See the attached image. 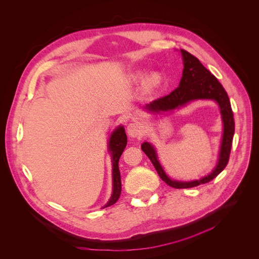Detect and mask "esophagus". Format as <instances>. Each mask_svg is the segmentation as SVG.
I'll list each match as a JSON object with an SVG mask.
<instances>
[{"label":"esophagus","mask_w":259,"mask_h":259,"mask_svg":"<svg viewBox=\"0 0 259 259\" xmlns=\"http://www.w3.org/2000/svg\"><path fill=\"white\" fill-rule=\"evenodd\" d=\"M127 133L130 137H141L143 135V128L137 123H130L127 126Z\"/></svg>","instance_id":"1"}]
</instances>
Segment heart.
<instances>
[{
    "label": "heart",
    "mask_w": 259,
    "mask_h": 259,
    "mask_svg": "<svg viewBox=\"0 0 259 259\" xmlns=\"http://www.w3.org/2000/svg\"><path fill=\"white\" fill-rule=\"evenodd\" d=\"M137 78H142V75H137ZM160 82H161V76L157 73H153L149 75L148 78L146 79V86L148 89L152 90L154 88H156V86H158Z\"/></svg>",
    "instance_id": "1"
}]
</instances>
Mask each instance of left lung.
I'll use <instances>...</instances> for the list:
<instances>
[{"mask_svg": "<svg viewBox=\"0 0 259 259\" xmlns=\"http://www.w3.org/2000/svg\"><path fill=\"white\" fill-rule=\"evenodd\" d=\"M181 54L183 58V73L178 88L171 92L169 95L161 97L157 100L151 102L146 105V109L152 112L168 111L181 106H184L188 102L199 99H210L218 102L221 108L224 134L222 140V146L220 151L219 162L212 173L200 180L182 182L170 180L163 171L159 161L157 160V155L154 148L149 143L142 145V150L152 161L154 167L156 168L159 177L169 186L174 188H189L195 187L200 184L207 183L214 179L221 171L226 167L231 152L232 140L234 134V118L231 109L230 101L226 91L224 90L219 80L206 68L200 60L188 53L187 51L181 49Z\"/></svg>", "mask_w": 259, "mask_h": 259, "instance_id": "8db88e82", "label": "left lung"}]
</instances>
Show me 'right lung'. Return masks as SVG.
Instances as JSON below:
<instances>
[{"mask_svg":"<svg viewBox=\"0 0 259 259\" xmlns=\"http://www.w3.org/2000/svg\"><path fill=\"white\" fill-rule=\"evenodd\" d=\"M127 146V135L125 133L124 127H118L110 137L109 141V151L112 155V177H113V193L106 204L105 207L113 205L119 198L122 192V183H120V173L118 169V160L122 155L124 149Z\"/></svg>","mask_w":259,"mask_h":259,"instance_id":"add662e5","label":"right lung"}]
</instances>
